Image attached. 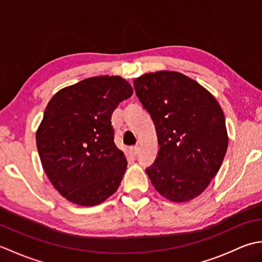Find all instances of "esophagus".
Returning a JSON list of instances; mask_svg holds the SVG:
<instances>
[{"label":"esophagus","instance_id":"obj_1","mask_svg":"<svg viewBox=\"0 0 262 262\" xmlns=\"http://www.w3.org/2000/svg\"><path fill=\"white\" fill-rule=\"evenodd\" d=\"M130 153L134 155V157H136V155L140 153V148H138V146H132L130 147Z\"/></svg>","mask_w":262,"mask_h":262}]
</instances>
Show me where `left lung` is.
<instances>
[{
  "mask_svg": "<svg viewBox=\"0 0 262 262\" xmlns=\"http://www.w3.org/2000/svg\"><path fill=\"white\" fill-rule=\"evenodd\" d=\"M134 88L158 134L159 155L146 168L152 185L171 202L199 196L219 172L229 144L221 105L178 72L144 74Z\"/></svg>",
  "mask_w": 262,
  "mask_h": 262,
  "instance_id": "left-lung-1",
  "label": "left lung"
}]
</instances>
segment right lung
Segmentation results:
<instances>
[{
  "label": "right lung",
  "mask_w": 262,
  "mask_h": 262,
  "mask_svg": "<svg viewBox=\"0 0 262 262\" xmlns=\"http://www.w3.org/2000/svg\"><path fill=\"white\" fill-rule=\"evenodd\" d=\"M133 94L120 76H94L58 91L36 134L48 179L70 202L94 206L118 189L127 160L115 144L111 116Z\"/></svg>",
  "instance_id": "obj_1"
}]
</instances>
